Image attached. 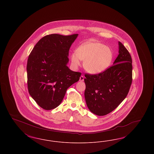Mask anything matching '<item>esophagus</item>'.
Returning a JSON list of instances; mask_svg holds the SVG:
<instances>
[{
	"label": "esophagus",
	"instance_id": "34e87169",
	"mask_svg": "<svg viewBox=\"0 0 154 154\" xmlns=\"http://www.w3.org/2000/svg\"><path fill=\"white\" fill-rule=\"evenodd\" d=\"M84 79V77L83 75H81L80 77V81H83Z\"/></svg>",
	"mask_w": 154,
	"mask_h": 154
}]
</instances>
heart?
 Returning a JSON list of instances; mask_svg holds the SVG:
<instances>
[{"label":"heart","mask_w":154,"mask_h":154,"mask_svg":"<svg viewBox=\"0 0 154 154\" xmlns=\"http://www.w3.org/2000/svg\"><path fill=\"white\" fill-rule=\"evenodd\" d=\"M113 59V54L109 47L99 42H88L80 45L71 55L73 66H80L81 60L86 71L91 74L102 73L107 70Z\"/></svg>","instance_id":"1"}]
</instances>
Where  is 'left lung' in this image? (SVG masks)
Returning a JSON list of instances; mask_svg holds the SVG:
<instances>
[{"mask_svg":"<svg viewBox=\"0 0 154 154\" xmlns=\"http://www.w3.org/2000/svg\"><path fill=\"white\" fill-rule=\"evenodd\" d=\"M113 65L100 73L85 74L84 93L89 110L103 116L115 110L128 95L132 82V60L120 42Z\"/></svg>","mask_w":154,"mask_h":154,"instance_id":"obj_1","label":"left lung"}]
</instances>
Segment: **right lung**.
I'll use <instances>...</instances> for the list:
<instances>
[{"mask_svg": "<svg viewBox=\"0 0 154 154\" xmlns=\"http://www.w3.org/2000/svg\"><path fill=\"white\" fill-rule=\"evenodd\" d=\"M78 35H47L37 43L29 55L26 66L28 91L44 110L58 107L67 88L80 79L81 73L67 66L70 48Z\"/></svg>", "mask_w": 154, "mask_h": 154, "instance_id": "add662e5", "label": "right lung"}]
</instances>
